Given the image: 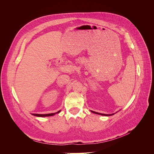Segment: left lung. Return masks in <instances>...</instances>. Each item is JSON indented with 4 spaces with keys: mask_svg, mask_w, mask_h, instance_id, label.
Segmentation results:
<instances>
[{
    "mask_svg": "<svg viewBox=\"0 0 154 154\" xmlns=\"http://www.w3.org/2000/svg\"><path fill=\"white\" fill-rule=\"evenodd\" d=\"M91 112L92 113H94V114H99V115H101V116H112L114 114H101V113H98V112H94V111H92V110H91Z\"/></svg>",
    "mask_w": 154,
    "mask_h": 154,
    "instance_id": "8db88e82",
    "label": "left lung"
}]
</instances>
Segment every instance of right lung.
Masks as SVG:
<instances>
[{
    "label": "right lung",
    "mask_w": 154,
    "mask_h": 154,
    "mask_svg": "<svg viewBox=\"0 0 154 154\" xmlns=\"http://www.w3.org/2000/svg\"><path fill=\"white\" fill-rule=\"evenodd\" d=\"M60 111L59 110L57 112L55 113H51V114H32V115H33L35 116H37V117H48V116H53L54 115H55L56 114H58L60 112Z\"/></svg>",
    "instance_id": "1"
}]
</instances>
